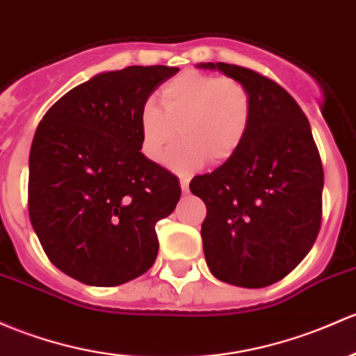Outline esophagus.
Instances as JSON below:
<instances>
[{
  "label": "esophagus",
  "instance_id": "esophagus-1",
  "mask_svg": "<svg viewBox=\"0 0 356 356\" xmlns=\"http://www.w3.org/2000/svg\"><path fill=\"white\" fill-rule=\"evenodd\" d=\"M181 189H182V193H188V191H189V177H181Z\"/></svg>",
  "mask_w": 356,
  "mask_h": 356
}]
</instances>
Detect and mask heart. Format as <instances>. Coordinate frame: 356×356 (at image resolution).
Segmentation results:
<instances>
[{"mask_svg": "<svg viewBox=\"0 0 356 356\" xmlns=\"http://www.w3.org/2000/svg\"><path fill=\"white\" fill-rule=\"evenodd\" d=\"M163 111L153 100L141 106V149L155 163H162L181 134L185 140L168 156L177 172H189L204 160L223 163L249 133L254 115L250 90L235 78L197 70H184L160 88Z\"/></svg>", "mask_w": 356, "mask_h": 356, "instance_id": "1", "label": "heart"}]
</instances>
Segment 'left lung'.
Here are the masks:
<instances>
[{"label": "left lung", "instance_id": "1", "mask_svg": "<svg viewBox=\"0 0 356 356\" xmlns=\"http://www.w3.org/2000/svg\"><path fill=\"white\" fill-rule=\"evenodd\" d=\"M200 68L242 81L254 99L241 148L189 184L207 204L201 237L208 268L235 286L273 285L302 263L321 230L319 149L300 106L271 78L227 63Z\"/></svg>", "mask_w": 356, "mask_h": 356}]
</instances>
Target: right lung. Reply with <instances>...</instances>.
Returning a JSON list of instances; mask_svg holds the SVG:
<instances>
[{"instance_id": "obj_1", "label": "right lung", "mask_w": 356, "mask_h": 356, "mask_svg": "<svg viewBox=\"0 0 356 356\" xmlns=\"http://www.w3.org/2000/svg\"><path fill=\"white\" fill-rule=\"evenodd\" d=\"M179 68L128 66L71 88L44 114L29 159V216L49 261L93 286L145 275L177 177L141 149L138 115Z\"/></svg>"}]
</instances>
